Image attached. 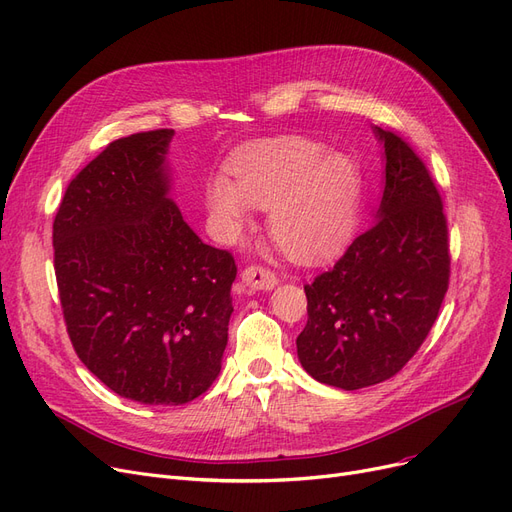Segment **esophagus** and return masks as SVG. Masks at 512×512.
<instances>
[{
    "mask_svg": "<svg viewBox=\"0 0 512 512\" xmlns=\"http://www.w3.org/2000/svg\"><path fill=\"white\" fill-rule=\"evenodd\" d=\"M240 278L246 287H251L255 291H272L278 285L276 274L266 268H259V266H251V268L242 270Z\"/></svg>",
    "mask_w": 512,
    "mask_h": 512,
    "instance_id": "1",
    "label": "esophagus"
}]
</instances>
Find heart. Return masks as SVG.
I'll use <instances>...</instances> for the list:
<instances>
[{"label": "heart", "instance_id": "b5f03b06", "mask_svg": "<svg viewBox=\"0 0 512 512\" xmlns=\"http://www.w3.org/2000/svg\"><path fill=\"white\" fill-rule=\"evenodd\" d=\"M230 170L234 181L217 175L204 189L217 240L238 242L253 221V206L268 208V234L299 261L323 259L350 236L363 177L344 151L278 137L242 149Z\"/></svg>", "mask_w": 512, "mask_h": 512}]
</instances>
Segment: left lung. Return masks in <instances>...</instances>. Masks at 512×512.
Returning a JSON list of instances; mask_svg holds the SVG:
<instances>
[{
	"instance_id": "obj_1",
	"label": "left lung",
	"mask_w": 512,
	"mask_h": 512,
	"mask_svg": "<svg viewBox=\"0 0 512 512\" xmlns=\"http://www.w3.org/2000/svg\"><path fill=\"white\" fill-rule=\"evenodd\" d=\"M384 147V192L373 225L335 266L306 285L308 325L297 356L316 382L342 390L380 384L418 352L449 282L443 202L424 162L394 132Z\"/></svg>"
}]
</instances>
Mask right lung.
<instances>
[{
    "label": "right lung",
    "instance_id": "right-lung-1",
    "mask_svg": "<svg viewBox=\"0 0 512 512\" xmlns=\"http://www.w3.org/2000/svg\"><path fill=\"white\" fill-rule=\"evenodd\" d=\"M173 135L109 143L69 183L52 225L71 344L109 390L141 405L206 392L234 312V257L204 244L170 198Z\"/></svg>",
    "mask_w": 512,
    "mask_h": 512
}]
</instances>
